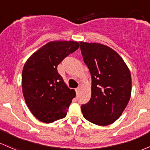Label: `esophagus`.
<instances>
[{
    "label": "esophagus",
    "mask_w": 150,
    "mask_h": 150,
    "mask_svg": "<svg viewBox=\"0 0 150 150\" xmlns=\"http://www.w3.org/2000/svg\"><path fill=\"white\" fill-rule=\"evenodd\" d=\"M80 90V86H78V87L76 89H75V91H76V93H77V94H78V93H79Z\"/></svg>",
    "instance_id": "esophagus-1"
}]
</instances>
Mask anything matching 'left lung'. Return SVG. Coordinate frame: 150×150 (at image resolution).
Here are the masks:
<instances>
[{"label": "left lung", "instance_id": "obj_1", "mask_svg": "<svg viewBox=\"0 0 150 150\" xmlns=\"http://www.w3.org/2000/svg\"><path fill=\"white\" fill-rule=\"evenodd\" d=\"M80 44L92 78L91 98L81 105L83 115L96 125H109L120 117L129 101L130 71L120 55L109 47L100 43Z\"/></svg>", "mask_w": 150, "mask_h": 150}]
</instances>
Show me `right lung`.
<instances>
[{
	"mask_svg": "<svg viewBox=\"0 0 150 150\" xmlns=\"http://www.w3.org/2000/svg\"><path fill=\"white\" fill-rule=\"evenodd\" d=\"M79 47L80 44L74 41L50 42L25 62L22 91L28 108L38 120L50 124L67 115L76 93L68 88L57 67Z\"/></svg>",
	"mask_w": 150,
	"mask_h": 150,
	"instance_id": "1",
	"label": "right lung"
}]
</instances>
